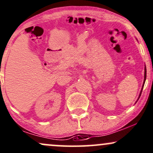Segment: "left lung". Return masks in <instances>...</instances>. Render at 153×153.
Here are the masks:
<instances>
[{"label": "left lung", "mask_w": 153, "mask_h": 153, "mask_svg": "<svg viewBox=\"0 0 153 153\" xmlns=\"http://www.w3.org/2000/svg\"><path fill=\"white\" fill-rule=\"evenodd\" d=\"M145 80H146V67H145V74H144V81H143V86H142V89H141V91L140 93V95H139V97H138V99L140 98V97L141 95V93H142V91H143V87H144V85H145ZM138 99H137V100H138ZM137 102V101H136Z\"/></svg>", "instance_id": "8db88e82"}]
</instances>
